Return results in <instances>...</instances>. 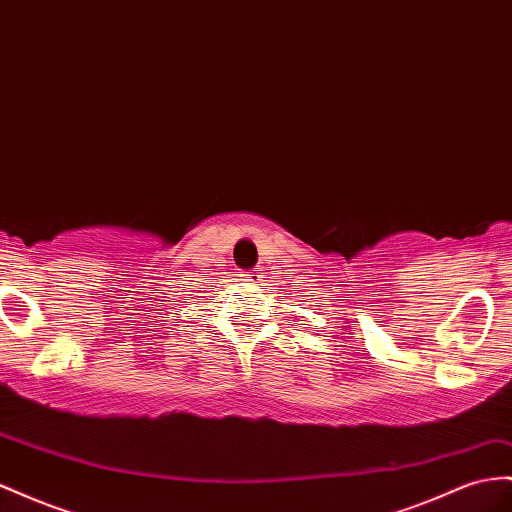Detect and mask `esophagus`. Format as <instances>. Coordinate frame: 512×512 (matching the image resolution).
Returning a JSON list of instances; mask_svg holds the SVG:
<instances>
[{
	"label": "esophagus",
	"mask_w": 512,
	"mask_h": 512,
	"mask_svg": "<svg viewBox=\"0 0 512 512\" xmlns=\"http://www.w3.org/2000/svg\"><path fill=\"white\" fill-rule=\"evenodd\" d=\"M241 278H245L247 282H258L262 278L260 269H250V271H241Z\"/></svg>",
	"instance_id": "34e87169"
}]
</instances>
